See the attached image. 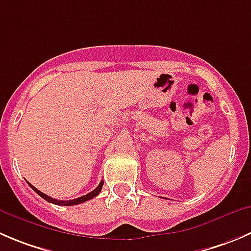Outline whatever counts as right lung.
Returning a JSON list of instances; mask_svg holds the SVG:
<instances>
[{"instance_id":"obj_1","label":"right lung","mask_w":251,"mask_h":251,"mask_svg":"<svg viewBox=\"0 0 251 251\" xmlns=\"http://www.w3.org/2000/svg\"><path fill=\"white\" fill-rule=\"evenodd\" d=\"M103 184H104V181H100V184H99L98 186L96 187V190H93V191H92V193L87 194V195H84V196H81V198H77V199H74V200H69V201L56 200V199L50 198V196L45 195V194H44V193L39 191L38 189H36V187H34L31 184H29V185H30L31 189H33V190L35 191V193L38 194L39 196H41V198H43L44 200L48 201V202L53 203V205H58V206H72V205H78V203L86 202V201H88V200H91V199L96 198V196L99 195V193H100V191H101V187H103Z\"/></svg>"}]
</instances>
